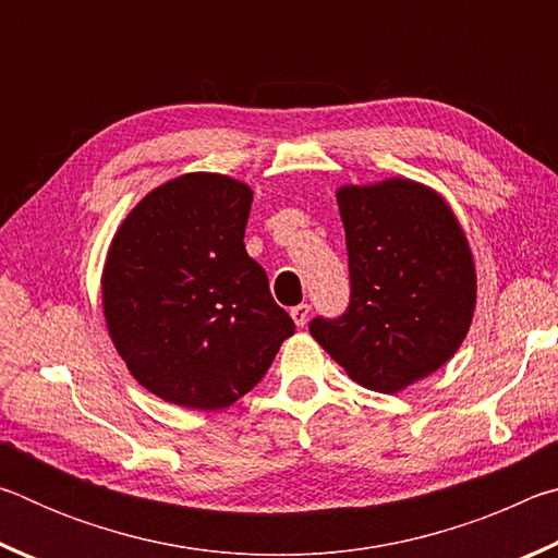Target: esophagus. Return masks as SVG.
I'll list each match as a JSON object with an SVG mask.
<instances>
[{"instance_id": "esophagus-1", "label": "esophagus", "mask_w": 558, "mask_h": 558, "mask_svg": "<svg viewBox=\"0 0 558 558\" xmlns=\"http://www.w3.org/2000/svg\"><path fill=\"white\" fill-rule=\"evenodd\" d=\"M290 317L295 319L298 327H305L307 319H310V305H307V302H300V305L290 307Z\"/></svg>"}]
</instances>
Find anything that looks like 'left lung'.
Here are the masks:
<instances>
[{
    "label": "left lung",
    "mask_w": 558,
    "mask_h": 558,
    "mask_svg": "<svg viewBox=\"0 0 558 558\" xmlns=\"http://www.w3.org/2000/svg\"><path fill=\"white\" fill-rule=\"evenodd\" d=\"M349 256V305L310 319L325 352L356 384L396 393L440 369L465 339L475 268L450 206L389 179L337 194Z\"/></svg>",
    "instance_id": "left-lung-1"
}]
</instances>
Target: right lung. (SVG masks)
<instances>
[{"label": "right lung", "mask_w": 558, "mask_h": 558, "mask_svg": "<svg viewBox=\"0 0 558 558\" xmlns=\"http://www.w3.org/2000/svg\"><path fill=\"white\" fill-rule=\"evenodd\" d=\"M253 192L221 174L157 186L122 221L102 272V310L130 374L169 403L226 409L295 335L245 253Z\"/></svg>", "instance_id": "obj_1"}]
</instances>
